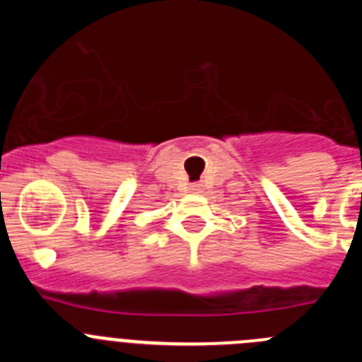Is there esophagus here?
Masks as SVG:
<instances>
[{
  "label": "esophagus",
  "instance_id": "34e87169",
  "mask_svg": "<svg viewBox=\"0 0 362 362\" xmlns=\"http://www.w3.org/2000/svg\"><path fill=\"white\" fill-rule=\"evenodd\" d=\"M190 190H192V192H196V194H197V192H201V185H199V183L190 185Z\"/></svg>",
  "mask_w": 362,
  "mask_h": 362
}]
</instances>
